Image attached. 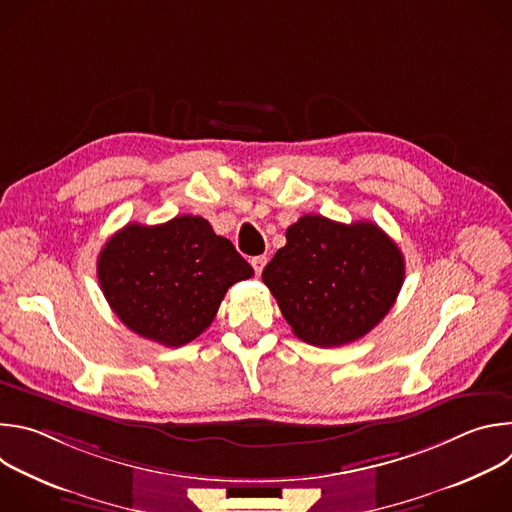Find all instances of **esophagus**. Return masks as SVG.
<instances>
[{
    "label": "esophagus",
    "instance_id": "obj_1",
    "mask_svg": "<svg viewBox=\"0 0 512 512\" xmlns=\"http://www.w3.org/2000/svg\"><path fill=\"white\" fill-rule=\"evenodd\" d=\"M265 263H267V257H265V255L251 257V265H253V269H255V273H257V275H261V271H263Z\"/></svg>",
    "mask_w": 512,
    "mask_h": 512
}]
</instances>
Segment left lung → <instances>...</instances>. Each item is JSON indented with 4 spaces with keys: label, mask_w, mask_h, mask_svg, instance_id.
Instances as JSON below:
<instances>
[{
    "label": "left lung",
    "mask_w": 512,
    "mask_h": 512,
    "mask_svg": "<svg viewBox=\"0 0 512 512\" xmlns=\"http://www.w3.org/2000/svg\"><path fill=\"white\" fill-rule=\"evenodd\" d=\"M285 239L261 277L304 342L322 348L350 344L393 308L405 259L375 223L342 225L306 214L285 231Z\"/></svg>",
    "instance_id": "1"
}]
</instances>
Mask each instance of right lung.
Segmentation results:
<instances>
[{"mask_svg": "<svg viewBox=\"0 0 512 512\" xmlns=\"http://www.w3.org/2000/svg\"><path fill=\"white\" fill-rule=\"evenodd\" d=\"M97 275L131 332L178 348L212 324L227 289L253 267L206 218L182 214L156 227L125 225L101 249Z\"/></svg>", "mask_w": 512, "mask_h": 512, "instance_id": "right-lung-1", "label": "right lung"}]
</instances>
